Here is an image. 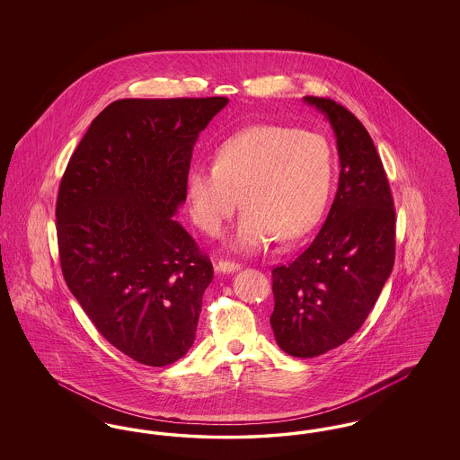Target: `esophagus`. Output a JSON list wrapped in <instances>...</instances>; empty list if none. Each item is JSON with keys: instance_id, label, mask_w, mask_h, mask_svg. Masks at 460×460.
<instances>
[{"instance_id": "obj_1", "label": "esophagus", "mask_w": 460, "mask_h": 460, "mask_svg": "<svg viewBox=\"0 0 460 460\" xmlns=\"http://www.w3.org/2000/svg\"><path fill=\"white\" fill-rule=\"evenodd\" d=\"M240 267V263L231 262V261H219L216 265V270H219L222 274H231V272H236Z\"/></svg>"}]
</instances>
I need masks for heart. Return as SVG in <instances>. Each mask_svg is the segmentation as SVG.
Instances as JSON below:
<instances>
[{"instance_id": "heart-1", "label": "heart", "mask_w": 460, "mask_h": 460, "mask_svg": "<svg viewBox=\"0 0 460 460\" xmlns=\"http://www.w3.org/2000/svg\"><path fill=\"white\" fill-rule=\"evenodd\" d=\"M332 179L328 141L317 132L253 126L226 139L216 165L188 174L190 214L198 227L219 234L243 201L231 246L259 252L276 236L296 240L319 220Z\"/></svg>"}]
</instances>
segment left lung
I'll return each mask as SVG.
<instances>
[{
	"label": "left lung",
	"mask_w": 460,
	"mask_h": 460,
	"mask_svg": "<svg viewBox=\"0 0 460 460\" xmlns=\"http://www.w3.org/2000/svg\"><path fill=\"white\" fill-rule=\"evenodd\" d=\"M304 100L328 119L341 169L317 236L293 262L272 269L270 326L281 350L310 358L343 345L367 319L394 269V208L362 122L329 98Z\"/></svg>",
	"instance_id": "obj_1"
}]
</instances>
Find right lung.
Wrapping results in <instances>:
<instances>
[{
  "mask_svg": "<svg viewBox=\"0 0 460 460\" xmlns=\"http://www.w3.org/2000/svg\"><path fill=\"white\" fill-rule=\"evenodd\" d=\"M224 96L117 100L89 126L57 198L62 272L117 350L164 367L191 349L214 269L174 220L199 132Z\"/></svg>",
  "mask_w": 460,
  "mask_h": 460,
  "instance_id": "right-lung-1",
  "label": "right lung"
}]
</instances>
